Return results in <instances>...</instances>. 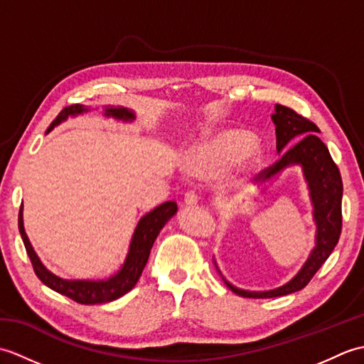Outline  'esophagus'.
Here are the masks:
<instances>
[{"instance_id": "1", "label": "esophagus", "mask_w": 364, "mask_h": 364, "mask_svg": "<svg viewBox=\"0 0 364 364\" xmlns=\"http://www.w3.org/2000/svg\"><path fill=\"white\" fill-rule=\"evenodd\" d=\"M198 203V194L196 191H188L186 196H184V205L186 206H194Z\"/></svg>"}]
</instances>
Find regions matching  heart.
Returning <instances> with one entry per match:
<instances>
[{
  "label": "heart",
  "instance_id": "1",
  "mask_svg": "<svg viewBox=\"0 0 364 364\" xmlns=\"http://www.w3.org/2000/svg\"><path fill=\"white\" fill-rule=\"evenodd\" d=\"M261 146L242 131L223 129L206 137L191 154L189 167L198 176L213 178L222 172L231 181H241L258 166Z\"/></svg>",
  "mask_w": 364,
  "mask_h": 364
}]
</instances>
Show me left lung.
Returning <instances> with one entry per match:
<instances>
[{"instance_id":"1","label":"left lung","mask_w":364,"mask_h":364,"mask_svg":"<svg viewBox=\"0 0 364 364\" xmlns=\"http://www.w3.org/2000/svg\"><path fill=\"white\" fill-rule=\"evenodd\" d=\"M277 136V153L280 154L275 164L262 170L258 175L261 180V192L272 183L284 168L299 166L304 173L308 188V196L313 206V220L316 225L314 247L308 255L304 266L289 282L269 291H249L231 284L214 261V266L228 288L241 297L250 299H272L288 296V294L304 289L310 283L313 275L322 267L323 262L335 250L341 235V202H343V180L341 173L330 156V151L321 139L316 136L319 128L305 117H301L289 107L275 105L272 114ZM298 142L296 143L295 141Z\"/></svg>"}]
</instances>
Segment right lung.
<instances>
[{"instance_id":"obj_1","label":"right lung","mask_w":364,"mask_h":364,"mask_svg":"<svg viewBox=\"0 0 364 364\" xmlns=\"http://www.w3.org/2000/svg\"><path fill=\"white\" fill-rule=\"evenodd\" d=\"M90 112L89 106L84 105H72L60 111L54 122L46 129V134L56 128L60 123L65 122L68 117H78V115ZM103 115L119 122H133L136 114L133 109L125 106H105ZM178 211L175 202H166L154 208L153 211L146 213L141 220L137 222L133 236H131L128 253L125 257L123 264L119 267L115 274L100 278V280H70V278H63L56 274H53L50 269H46L43 262L38 258L33 244L25 231V222H23V205L18 214V230L23 239V244L26 247L28 257L33 262L36 275L41 278L43 284L48 286L50 289L63 294L65 297L78 301L82 305H97V304H107V301L117 300L119 297L125 296L139 282L142 275V270L149 261L150 250L156 241L159 231L164 228L166 223L173 218Z\"/></svg>"}]
</instances>
